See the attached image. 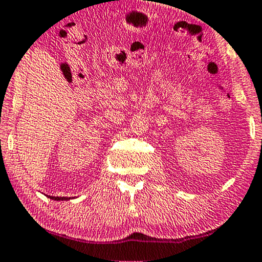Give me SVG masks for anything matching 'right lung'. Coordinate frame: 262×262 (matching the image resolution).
<instances>
[{
	"label": "right lung",
	"mask_w": 262,
	"mask_h": 262,
	"mask_svg": "<svg viewBox=\"0 0 262 262\" xmlns=\"http://www.w3.org/2000/svg\"><path fill=\"white\" fill-rule=\"evenodd\" d=\"M50 199H52V200H57V201H59V200H69L71 199V198H66V196H49Z\"/></svg>",
	"instance_id": "obj_1"
}]
</instances>
